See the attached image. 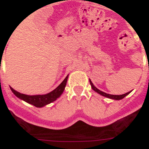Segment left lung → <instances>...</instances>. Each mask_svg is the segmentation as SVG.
Returning a JSON list of instances; mask_svg holds the SVG:
<instances>
[{
    "label": "left lung",
    "instance_id": "left-lung-1",
    "mask_svg": "<svg viewBox=\"0 0 149 149\" xmlns=\"http://www.w3.org/2000/svg\"><path fill=\"white\" fill-rule=\"evenodd\" d=\"M90 84H91V87H92V89H93V91H95V92H97V93L100 94V95H101V96H104V97H105L110 98V99L116 100H119L123 99V98L125 97L126 96L128 95V94H129V93H131V91H130V92H127V93H126L121 94V95H112V94H109V93H104V92H103V91H100L99 89L97 88V87H96V86H94V85H93V83L91 82V79H90Z\"/></svg>",
    "mask_w": 149,
    "mask_h": 149
}]
</instances>
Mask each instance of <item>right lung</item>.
Returning a JSON list of instances; mask_svg holds the SVG:
<instances>
[{"label": "right lung", "instance_id": "1", "mask_svg": "<svg viewBox=\"0 0 149 149\" xmlns=\"http://www.w3.org/2000/svg\"><path fill=\"white\" fill-rule=\"evenodd\" d=\"M68 77H69V75L66 76L64 80L55 90L51 91L50 93H46V94H42V95H26V94H24V93H21L19 92H17L10 86V88L12 91V93L19 99L27 102L28 104L34 105L36 107H45V105L51 104L53 101L56 100L62 95V93H63V91L65 90Z\"/></svg>", "mask_w": 149, "mask_h": 149}]
</instances>
